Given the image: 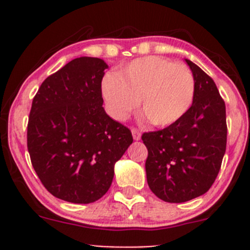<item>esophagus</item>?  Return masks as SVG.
Instances as JSON below:
<instances>
[{"instance_id": "1", "label": "esophagus", "mask_w": 250, "mask_h": 250, "mask_svg": "<svg viewBox=\"0 0 250 250\" xmlns=\"http://www.w3.org/2000/svg\"><path fill=\"white\" fill-rule=\"evenodd\" d=\"M132 134H133V139L134 140H140L141 138V132L137 128H133L132 129Z\"/></svg>"}]
</instances>
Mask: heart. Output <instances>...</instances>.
Listing matches in <instances>:
<instances>
[{
    "instance_id": "obj_1",
    "label": "heart",
    "mask_w": 250,
    "mask_h": 250,
    "mask_svg": "<svg viewBox=\"0 0 250 250\" xmlns=\"http://www.w3.org/2000/svg\"><path fill=\"white\" fill-rule=\"evenodd\" d=\"M195 92V77L185 64L156 55L133 60L102 82L103 98L113 118L125 120L140 102L141 111L156 127L181 120L192 105Z\"/></svg>"
}]
</instances>
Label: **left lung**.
Masks as SVG:
<instances>
[{
    "instance_id": "1",
    "label": "left lung",
    "mask_w": 250,
    "mask_h": 250,
    "mask_svg": "<svg viewBox=\"0 0 250 250\" xmlns=\"http://www.w3.org/2000/svg\"><path fill=\"white\" fill-rule=\"evenodd\" d=\"M196 82L195 99L181 120L144 133L147 147L148 188L165 202L181 203L202 196L220 170L226 151V107L215 83L195 62L185 59Z\"/></svg>"
}]
</instances>
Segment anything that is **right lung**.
Instances as JSON below:
<instances>
[{
	"label": "right lung",
	"mask_w": 250,
	"mask_h": 250,
	"mask_svg": "<svg viewBox=\"0 0 250 250\" xmlns=\"http://www.w3.org/2000/svg\"><path fill=\"white\" fill-rule=\"evenodd\" d=\"M107 64L81 57L42 82L32 100L27 150L32 167L54 197L92 203L110 188L115 163L133 143L130 130L103 107Z\"/></svg>",
	"instance_id": "add662e5"
}]
</instances>
